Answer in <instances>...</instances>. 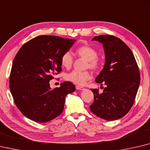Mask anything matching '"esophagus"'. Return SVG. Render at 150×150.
<instances>
[{"instance_id": "1", "label": "esophagus", "mask_w": 150, "mask_h": 150, "mask_svg": "<svg viewBox=\"0 0 150 150\" xmlns=\"http://www.w3.org/2000/svg\"><path fill=\"white\" fill-rule=\"evenodd\" d=\"M76 89H77V90H80V91H83V90H84V87H83V86L77 85V86H76Z\"/></svg>"}]
</instances>
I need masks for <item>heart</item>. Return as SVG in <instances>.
Segmentation results:
<instances>
[{
	"mask_svg": "<svg viewBox=\"0 0 150 150\" xmlns=\"http://www.w3.org/2000/svg\"><path fill=\"white\" fill-rule=\"evenodd\" d=\"M75 54L79 58H83L86 61V68H90L94 71H98L102 66V59L101 57L98 55V51L95 48L88 45H84L78 47L75 50ZM73 58L69 52L62 54L61 57V64L67 69L71 67ZM66 80L79 85H83L86 81L91 80L92 75L88 71H72L66 75Z\"/></svg>",
	"mask_w": 150,
	"mask_h": 150,
	"instance_id": "obj_1",
	"label": "heart"
}]
</instances>
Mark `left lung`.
I'll list each match as a JSON object with an SVG mask.
<instances>
[{
	"label": "left lung",
	"mask_w": 150,
	"mask_h": 150,
	"mask_svg": "<svg viewBox=\"0 0 150 150\" xmlns=\"http://www.w3.org/2000/svg\"><path fill=\"white\" fill-rule=\"evenodd\" d=\"M92 40L102 43L105 62L96 81L105 85L103 93L92 89L94 100L90 110L108 121L124 117L134 103L140 82L139 68L129 47L113 35L95 37Z\"/></svg>",
	"instance_id": "8db88e82"
}]
</instances>
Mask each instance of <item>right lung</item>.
Returning a JSON list of instances; mask_svg holds the SVG:
<instances>
[{"label":"right lung","mask_w":150,"mask_h":150,"mask_svg":"<svg viewBox=\"0 0 150 150\" xmlns=\"http://www.w3.org/2000/svg\"><path fill=\"white\" fill-rule=\"evenodd\" d=\"M75 40L40 35L25 43L13 59L10 88L16 106L31 120L46 122L60 115L66 96L75 91L66 81L51 89L50 81L62 71L61 57Z\"/></svg>","instance_id":"add662e5"}]
</instances>
